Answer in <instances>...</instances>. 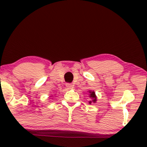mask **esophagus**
Masks as SVG:
<instances>
[{
    "label": "esophagus",
    "instance_id": "34e87169",
    "mask_svg": "<svg viewBox=\"0 0 147 147\" xmlns=\"http://www.w3.org/2000/svg\"><path fill=\"white\" fill-rule=\"evenodd\" d=\"M65 86H66V88L68 89H71V88H73V85H72V84H65Z\"/></svg>",
    "mask_w": 147,
    "mask_h": 147
}]
</instances>
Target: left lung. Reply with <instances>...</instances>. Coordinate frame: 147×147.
<instances>
[{"mask_svg":"<svg viewBox=\"0 0 147 147\" xmlns=\"http://www.w3.org/2000/svg\"><path fill=\"white\" fill-rule=\"evenodd\" d=\"M88 92H89V97L90 98V100L88 102L89 104H91L92 103H96L97 98V96L95 95V92L92 90H89Z\"/></svg>","mask_w":147,"mask_h":147,"instance_id":"obj_1","label":"left lung"}]
</instances>
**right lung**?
<instances>
[{"label": "right lung", "mask_w": 147, "mask_h": 147, "mask_svg": "<svg viewBox=\"0 0 147 147\" xmlns=\"http://www.w3.org/2000/svg\"><path fill=\"white\" fill-rule=\"evenodd\" d=\"M50 97H51V96H50Z\"/></svg>", "instance_id": "add662e5"}]
</instances>
